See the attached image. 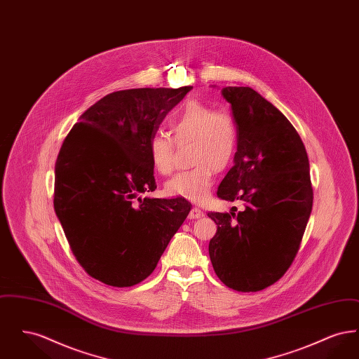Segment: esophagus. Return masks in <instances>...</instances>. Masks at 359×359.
<instances>
[{
  "label": "esophagus",
  "instance_id": "34e87169",
  "mask_svg": "<svg viewBox=\"0 0 359 359\" xmlns=\"http://www.w3.org/2000/svg\"><path fill=\"white\" fill-rule=\"evenodd\" d=\"M203 215H205V212H203L201 208L192 207L191 211H189V214H188V218H189V219H199V218H202Z\"/></svg>",
  "mask_w": 359,
  "mask_h": 359
}]
</instances>
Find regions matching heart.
Segmentation results:
<instances>
[{
	"mask_svg": "<svg viewBox=\"0 0 359 359\" xmlns=\"http://www.w3.org/2000/svg\"><path fill=\"white\" fill-rule=\"evenodd\" d=\"M171 137L154 135L149 141V157L154 171L168 175L173 170V152L177 145L188 142L187 171L179 172L165 183V194L202 203L210 195L214 171L221 172L231 163L237 145L238 129L234 118L223 110H214L205 103L192 100L172 113Z\"/></svg>",
	"mask_w": 359,
	"mask_h": 359,
	"instance_id": "obj_1",
	"label": "heart"
}]
</instances>
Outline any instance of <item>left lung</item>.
<instances>
[{
    "label": "left lung",
    "mask_w": 359,
    "mask_h": 359,
    "mask_svg": "<svg viewBox=\"0 0 359 359\" xmlns=\"http://www.w3.org/2000/svg\"><path fill=\"white\" fill-rule=\"evenodd\" d=\"M238 129L234 165L217 195L236 212H208L217 223L208 253L223 284L265 290L290 269L312 210L306 147L288 118L250 87H224Z\"/></svg>",
    "instance_id": "left-lung-1"
}]
</instances>
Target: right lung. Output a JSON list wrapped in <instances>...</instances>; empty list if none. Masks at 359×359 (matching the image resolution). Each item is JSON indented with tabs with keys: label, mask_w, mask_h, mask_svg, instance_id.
<instances>
[{
	"label": "right lung",
	"mask_w": 359,
	"mask_h": 359,
	"mask_svg": "<svg viewBox=\"0 0 359 359\" xmlns=\"http://www.w3.org/2000/svg\"><path fill=\"white\" fill-rule=\"evenodd\" d=\"M192 86L130 88L88 107L55 163L53 207L86 273L132 287L152 273L191 210L183 198H141L156 189L149 141Z\"/></svg>",
	"instance_id": "add662e5"
}]
</instances>
